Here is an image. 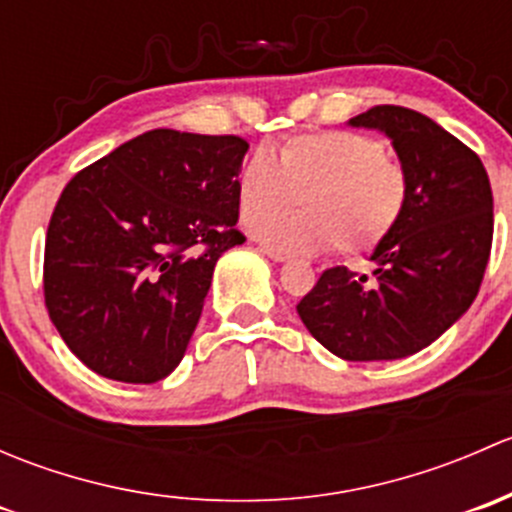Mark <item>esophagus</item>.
Masks as SVG:
<instances>
[{
  "label": "esophagus",
  "mask_w": 512,
  "mask_h": 512,
  "mask_svg": "<svg viewBox=\"0 0 512 512\" xmlns=\"http://www.w3.org/2000/svg\"><path fill=\"white\" fill-rule=\"evenodd\" d=\"M260 250L265 252V255L270 257V260H275V262H287V260H289V252H285V250H277V247H267V245H262Z\"/></svg>",
  "instance_id": "esophagus-1"
}]
</instances>
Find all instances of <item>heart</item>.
Returning <instances> with one entry per match:
<instances>
[{
    "label": "heart",
    "mask_w": 512,
    "mask_h": 512,
    "mask_svg": "<svg viewBox=\"0 0 512 512\" xmlns=\"http://www.w3.org/2000/svg\"><path fill=\"white\" fill-rule=\"evenodd\" d=\"M409 195L404 165L386 156L381 141L352 131L299 133L272 158L257 151L237 175L240 218L257 217L252 232L280 250H376L401 223ZM294 199L303 205L299 214L264 215Z\"/></svg>",
    "instance_id": "1"
}]
</instances>
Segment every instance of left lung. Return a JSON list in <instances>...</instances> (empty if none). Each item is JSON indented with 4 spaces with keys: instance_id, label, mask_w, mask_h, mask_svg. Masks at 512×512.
Masks as SVG:
<instances>
[{
    "instance_id": "left-lung-1",
    "label": "left lung",
    "mask_w": 512,
    "mask_h": 512,
    "mask_svg": "<svg viewBox=\"0 0 512 512\" xmlns=\"http://www.w3.org/2000/svg\"><path fill=\"white\" fill-rule=\"evenodd\" d=\"M349 126L391 138L409 173V205L371 252V277L324 270L297 312L342 359H404L436 342L476 299L493 245L490 180L471 148L411 108L374 106Z\"/></svg>"
}]
</instances>
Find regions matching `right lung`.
<instances>
[{"instance_id": "add662e5", "label": "right lung", "mask_w": 512, "mask_h": 512, "mask_svg": "<svg viewBox=\"0 0 512 512\" xmlns=\"http://www.w3.org/2000/svg\"><path fill=\"white\" fill-rule=\"evenodd\" d=\"M240 136L156 128L66 183L44 247V302L91 371L156 384L185 356L237 230Z\"/></svg>"}]
</instances>
